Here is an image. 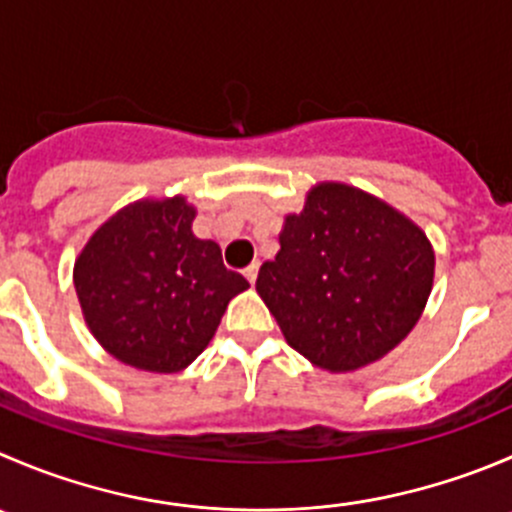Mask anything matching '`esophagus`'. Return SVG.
I'll use <instances>...</instances> for the list:
<instances>
[{"mask_svg":"<svg viewBox=\"0 0 512 512\" xmlns=\"http://www.w3.org/2000/svg\"><path fill=\"white\" fill-rule=\"evenodd\" d=\"M257 272H260V262H255V265H250V267H247V270H245V277H247V282H250V285H255Z\"/></svg>","mask_w":512,"mask_h":512,"instance_id":"34e87169","label":"esophagus"}]
</instances>
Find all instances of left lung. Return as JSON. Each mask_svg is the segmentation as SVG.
<instances>
[{"mask_svg": "<svg viewBox=\"0 0 512 512\" xmlns=\"http://www.w3.org/2000/svg\"><path fill=\"white\" fill-rule=\"evenodd\" d=\"M435 252L413 220L357 187L320 182L287 215L257 295L287 345L312 365L350 372L388 355L420 320Z\"/></svg>", "mask_w": 512, "mask_h": 512, "instance_id": "8db88e82", "label": "left lung"}]
</instances>
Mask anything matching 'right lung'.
Returning <instances> with one entry per match:
<instances>
[{"label": "right lung", "mask_w": 512, "mask_h": 512, "mask_svg": "<svg viewBox=\"0 0 512 512\" xmlns=\"http://www.w3.org/2000/svg\"><path fill=\"white\" fill-rule=\"evenodd\" d=\"M182 195L140 200L109 217L74 262V290L99 345L124 365L180 372L210 345L227 305L250 282L220 245L192 232Z\"/></svg>", "instance_id": "right-lung-1"}]
</instances>
